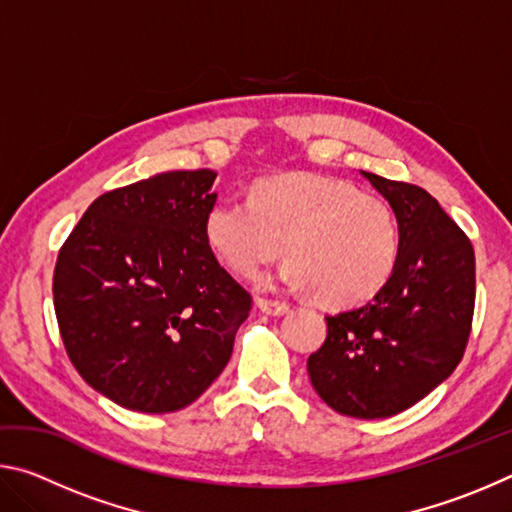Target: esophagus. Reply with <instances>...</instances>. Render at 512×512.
Returning <instances> with one entry per match:
<instances>
[{"label":"esophagus","mask_w":512,"mask_h":512,"mask_svg":"<svg viewBox=\"0 0 512 512\" xmlns=\"http://www.w3.org/2000/svg\"><path fill=\"white\" fill-rule=\"evenodd\" d=\"M257 309L264 311V314H268V316H284L291 307L287 305V302H280V300H264V298H259L257 300Z\"/></svg>","instance_id":"obj_1"}]
</instances>
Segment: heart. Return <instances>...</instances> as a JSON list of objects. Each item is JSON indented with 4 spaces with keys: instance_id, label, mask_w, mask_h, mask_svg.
Masks as SVG:
<instances>
[{
    "instance_id": "b5f03b06",
    "label": "heart",
    "mask_w": 512,
    "mask_h": 512,
    "mask_svg": "<svg viewBox=\"0 0 512 512\" xmlns=\"http://www.w3.org/2000/svg\"><path fill=\"white\" fill-rule=\"evenodd\" d=\"M212 253L241 277H255L277 257H289L282 282L316 291L327 307L368 302L391 282L400 259V225L393 207L345 180L284 173L221 198L205 214Z\"/></svg>"
}]
</instances>
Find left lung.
I'll use <instances>...</instances> for the list:
<instances>
[{
    "label": "left lung",
    "mask_w": 512,
    "mask_h": 512,
    "mask_svg": "<svg viewBox=\"0 0 512 512\" xmlns=\"http://www.w3.org/2000/svg\"><path fill=\"white\" fill-rule=\"evenodd\" d=\"M400 225L391 282L357 309L325 316L327 339L307 372L327 406L350 418H391L456 370L474 314V248L422 187L361 171Z\"/></svg>",
    "instance_id": "8db88e82"
}]
</instances>
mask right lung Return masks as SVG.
I'll list each match as a JSON object with an SVG mask.
<instances>
[{
	"mask_svg": "<svg viewBox=\"0 0 512 512\" xmlns=\"http://www.w3.org/2000/svg\"><path fill=\"white\" fill-rule=\"evenodd\" d=\"M214 178L212 169L164 171L101 194L58 253L65 350L124 409L171 413L198 400L248 318L250 293L203 235Z\"/></svg>",
	"mask_w": 512,
	"mask_h": 512,
	"instance_id": "1",
	"label": "right lung"
}]
</instances>
